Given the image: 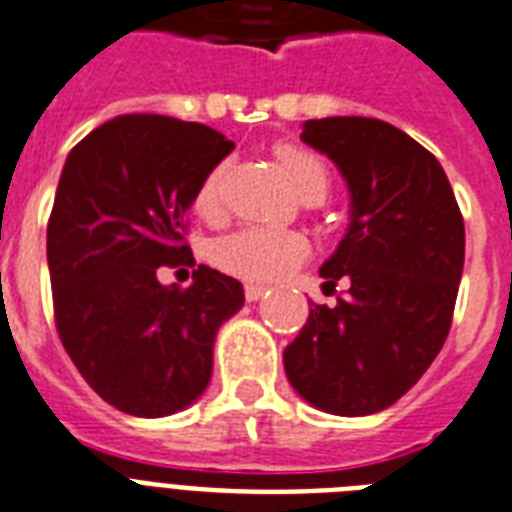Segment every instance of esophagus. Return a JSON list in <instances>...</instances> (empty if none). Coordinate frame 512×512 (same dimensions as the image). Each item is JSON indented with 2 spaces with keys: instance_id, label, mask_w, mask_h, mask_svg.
<instances>
[{
  "instance_id": "1",
  "label": "esophagus",
  "mask_w": 512,
  "mask_h": 512,
  "mask_svg": "<svg viewBox=\"0 0 512 512\" xmlns=\"http://www.w3.org/2000/svg\"><path fill=\"white\" fill-rule=\"evenodd\" d=\"M264 293H267V288H264V285H256V283L245 285V299L248 301H259Z\"/></svg>"
}]
</instances>
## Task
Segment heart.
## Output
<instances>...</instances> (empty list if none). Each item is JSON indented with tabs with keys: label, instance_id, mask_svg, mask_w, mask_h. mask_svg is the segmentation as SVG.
I'll list each match as a JSON object with an SVG mask.
<instances>
[{
	"label": "heart",
	"instance_id": "heart-1",
	"mask_svg": "<svg viewBox=\"0 0 512 512\" xmlns=\"http://www.w3.org/2000/svg\"><path fill=\"white\" fill-rule=\"evenodd\" d=\"M275 154L296 192H318L326 197L331 176H328L326 162L320 160L318 154L293 144L277 146ZM224 173H227V162L213 165L202 176L200 186L194 192V211L200 213L202 219H219L221 211H224ZM307 248L310 245L301 232L253 224V227H243L219 237L213 243L211 256L229 275L264 283V280H275V277L285 275L296 261L304 259Z\"/></svg>",
	"mask_w": 512,
	"mask_h": 512
}]
</instances>
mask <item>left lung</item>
<instances>
[{"label":"left lung","instance_id":"obj_1","mask_svg":"<svg viewBox=\"0 0 512 512\" xmlns=\"http://www.w3.org/2000/svg\"><path fill=\"white\" fill-rule=\"evenodd\" d=\"M301 138L350 184L352 221L320 275L347 280L334 307L283 350L293 390L339 417L392 406L425 374L449 336L465 264V221L441 162L390 122L326 117Z\"/></svg>","mask_w":512,"mask_h":512}]
</instances>
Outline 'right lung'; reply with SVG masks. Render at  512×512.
<instances>
[{"label": "right lung", "instance_id": "obj_1", "mask_svg": "<svg viewBox=\"0 0 512 512\" xmlns=\"http://www.w3.org/2000/svg\"><path fill=\"white\" fill-rule=\"evenodd\" d=\"M232 149L200 122L122 114L63 165L47 221L55 328L82 379L125 414L189 406L211 382L216 331L243 307V285L205 264L186 288L157 280L194 264L186 208Z\"/></svg>", "mask_w": 512, "mask_h": 512}]
</instances>
